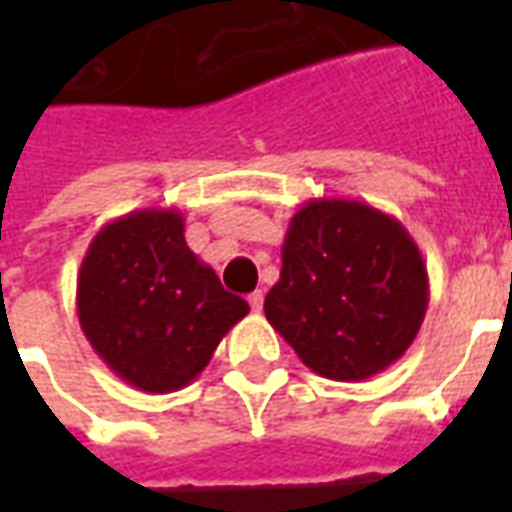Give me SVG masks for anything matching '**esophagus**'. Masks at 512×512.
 I'll use <instances>...</instances> for the list:
<instances>
[{
    "mask_svg": "<svg viewBox=\"0 0 512 512\" xmlns=\"http://www.w3.org/2000/svg\"><path fill=\"white\" fill-rule=\"evenodd\" d=\"M249 307H252V312L263 310V290H255V293H249Z\"/></svg>",
    "mask_w": 512,
    "mask_h": 512,
    "instance_id": "34e87169",
    "label": "esophagus"
}]
</instances>
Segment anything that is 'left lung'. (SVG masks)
Instances as JSON below:
<instances>
[{
	"label": "left lung",
	"instance_id": "1",
	"mask_svg": "<svg viewBox=\"0 0 512 512\" xmlns=\"http://www.w3.org/2000/svg\"><path fill=\"white\" fill-rule=\"evenodd\" d=\"M428 299L422 252L395 216L321 197L293 213L263 310L312 373L365 381L406 354Z\"/></svg>",
	"mask_w": 512,
	"mask_h": 512
}]
</instances>
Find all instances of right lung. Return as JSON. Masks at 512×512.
Returning a JSON list of instances; mask_svg holds the SVG:
<instances>
[{"label": "right lung", "instance_id": "obj_1", "mask_svg": "<svg viewBox=\"0 0 512 512\" xmlns=\"http://www.w3.org/2000/svg\"><path fill=\"white\" fill-rule=\"evenodd\" d=\"M84 337L126 384L164 395L191 384L249 312L183 238L175 208H142L104 224L76 279Z\"/></svg>", "mask_w": 512, "mask_h": 512}]
</instances>
